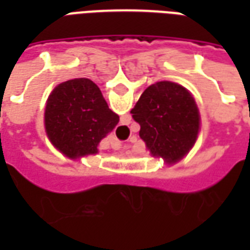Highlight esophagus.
Segmentation results:
<instances>
[{
    "label": "esophagus",
    "instance_id": "1",
    "mask_svg": "<svg viewBox=\"0 0 250 250\" xmlns=\"http://www.w3.org/2000/svg\"><path fill=\"white\" fill-rule=\"evenodd\" d=\"M109 142H111V147H112L114 150H120V148H122V145H120V142L116 141L115 138L109 139Z\"/></svg>",
    "mask_w": 250,
    "mask_h": 250
}]
</instances>
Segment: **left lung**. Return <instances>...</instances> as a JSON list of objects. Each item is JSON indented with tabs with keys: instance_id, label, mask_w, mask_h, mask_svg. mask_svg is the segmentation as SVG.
I'll return each instance as SVG.
<instances>
[{
	"instance_id": "left-lung-1",
	"label": "left lung",
	"mask_w": 250,
	"mask_h": 250,
	"mask_svg": "<svg viewBox=\"0 0 250 250\" xmlns=\"http://www.w3.org/2000/svg\"><path fill=\"white\" fill-rule=\"evenodd\" d=\"M141 125L139 136L154 157L177 162L191 148L199 130V114L186 88L171 82L152 84L131 109Z\"/></svg>"
}]
</instances>
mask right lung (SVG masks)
I'll return each instance as SVG.
<instances>
[{
	"mask_svg": "<svg viewBox=\"0 0 250 250\" xmlns=\"http://www.w3.org/2000/svg\"><path fill=\"white\" fill-rule=\"evenodd\" d=\"M119 123L102 91L89 79L59 84L48 98L45 131L48 138L69 158L98 152L99 142Z\"/></svg>",
	"mask_w": 250,
	"mask_h": 250,
	"instance_id": "obj_1",
	"label": "right lung"
}]
</instances>
